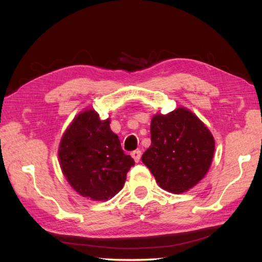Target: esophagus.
I'll use <instances>...</instances> for the list:
<instances>
[{"instance_id":"esophagus-1","label":"esophagus","mask_w":262,"mask_h":262,"mask_svg":"<svg viewBox=\"0 0 262 262\" xmlns=\"http://www.w3.org/2000/svg\"><path fill=\"white\" fill-rule=\"evenodd\" d=\"M141 155H142V152L140 151V149H136V151L132 152V158L135 160V162H140Z\"/></svg>"}]
</instances>
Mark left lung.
I'll return each instance as SVG.
<instances>
[{"instance_id": "obj_1", "label": "left lung", "mask_w": 262, "mask_h": 262, "mask_svg": "<svg viewBox=\"0 0 262 262\" xmlns=\"http://www.w3.org/2000/svg\"><path fill=\"white\" fill-rule=\"evenodd\" d=\"M151 141L142 161L164 190L186 192L208 172L215 151L214 137L187 108L153 116Z\"/></svg>"}]
</instances>
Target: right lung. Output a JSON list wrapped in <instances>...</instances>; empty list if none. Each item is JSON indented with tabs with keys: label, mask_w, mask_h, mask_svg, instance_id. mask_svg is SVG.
Returning a JSON list of instances; mask_svg holds the SVG:
<instances>
[{
	"label": "right lung",
	"mask_w": 262,
	"mask_h": 262,
	"mask_svg": "<svg viewBox=\"0 0 262 262\" xmlns=\"http://www.w3.org/2000/svg\"><path fill=\"white\" fill-rule=\"evenodd\" d=\"M58 159L71 187L81 196L98 202L118 193L127 172L135 164L110 129V119L101 120L92 108L81 111L66 128Z\"/></svg>",
	"instance_id": "right-lung-1"
}]
</instances>
